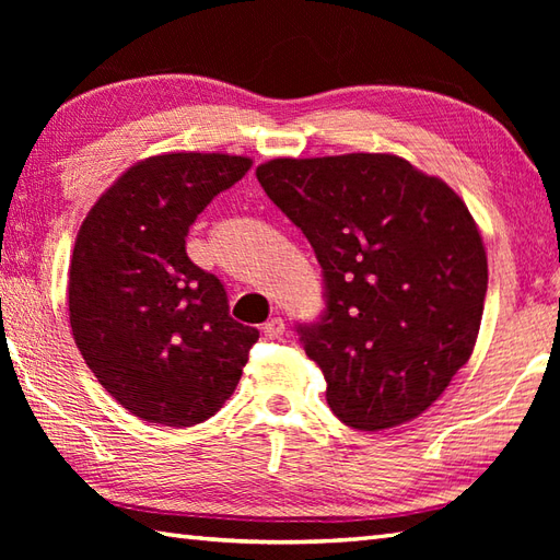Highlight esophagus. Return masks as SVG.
<instances>
[{
    "label": "esophagus",
    "mask_w": 560,
    "mask_h": 560,
    "mask_svg": "<svg viewBox=\"0 0 560 560\" xmlns=\"http://www.w3.org/2000/svg\"><path fill=\"white\" fill-rule=\"evenodd\" d=\"M261 331H265V337L267 339H279L283 331H287V325H283V319L281 317H271L269 323L261 327Z\"/></svg>",
    "instance_id": "34e87169"
}]
</instances>
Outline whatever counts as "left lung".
<instances>
[{
	"mask_svg": "<svg viewBox=\"0 0 560 560\" xmlns=\"http://www.w3.org/2000/svg\"><path fill=\"white\" fill-rule=\"evenodd\" d=\"M257 180L323 267L325 313L295 331L329 409L359 431L416 419L479 335L489 265L467 205L392 153L273 159Z\"/></svg>",
	"mask_w": 560,
	"mask_h": 560,
	"instance_id": "left-lung-1",
	"label": "left lung"
}]
</instances>
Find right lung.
<instances>
[{
	"mask_svg": "<svg viewBox=\"0 0 560 560\" xmlns=\"http://www.w3.org/2000/svg\"><path fill=\"white\" fill-rule=\"evenodd\" d=\"M249 165L229 153L147 159L81 223L69 267L71 335L113 399L149 423L207 421L259 339L231 317L219 277L185 249L189 225Z\"/></svg>",
	"mask_w": 560,
	"mask_h": 560,
	"instance_id": "right-lung-1",
	"label": "right lung"
}]
</instances>
